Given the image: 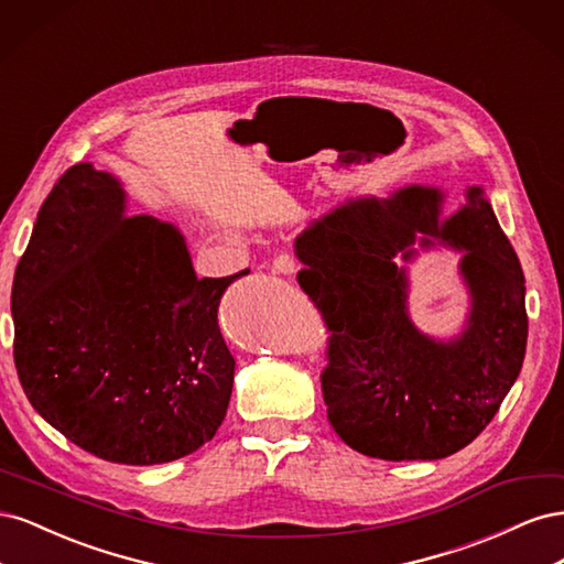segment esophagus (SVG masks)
<instances>
[{
	"mask_svg": "<svg viewBox=\"0 0 564 564\" xmlns=\"http://www.w3.org/2000/svg\"><path fill=\"white\" fill-rule=\"evenodd\" d=\"M272 268H275L278 272H282V275H292V272H296L299 268V259L292 253V251H282L275 256V261H272Z\"/></svg>",
	"mask_w": 564,
	"mask_h": 564,
	"instance_id": "obj_1",
	"label": "esophagus"
}]
</instances>
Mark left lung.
Here are the masks:
<instances>
[{
	"mask_svg": "<svg viewBox=\"0 0 564 564\" xmlns=\"http://www.w3.org/2000/svg\"><path fill=\"white\" fill-rule=\"evenodd\" d=\"M440 202L435 187L412 185L390 199L338 207L296 240V280L327 327L319 381L329 423L348 447L373 458L433 460L464 449L522 369L518 253L480 187H468V204L445 224ZM416 231L467 251L471 324L447 347L419 335L403 313L405 279L391 256Z\"/></svg>",
	"mask_w": 564,
	"mask_h": 564,
	"instance_id": "left-lung-1",
	"label": "left lung"
}]
</instances>
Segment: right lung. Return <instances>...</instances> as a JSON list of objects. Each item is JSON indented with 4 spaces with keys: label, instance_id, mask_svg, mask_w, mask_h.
<instances>
[{
    "label": "right lung",
    "instance_id": "obj_1",
    "mask_svg": "<svg viewBox=\"0 0 564 564\" xmlns=\"http://www.w3.org/2000/svg\"><path fill=\"white\" fill-rule=\"evenodd\" d=\"M122 212V187L91 164L51 187L13 275V360L30 404L77 447L152 466L226 419L218 301L249 270L199 280L174 226Z\"/></svg>",
    "mask_w": 564,
    "mask_h": 564
}]
</instances>
